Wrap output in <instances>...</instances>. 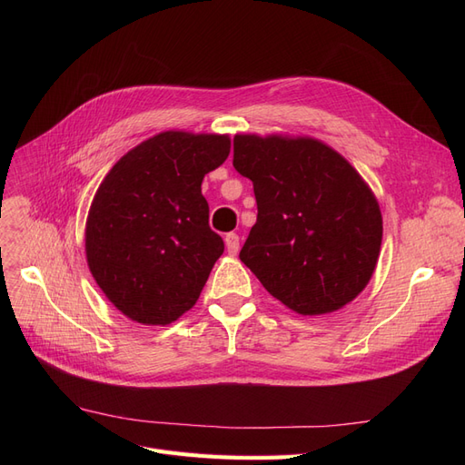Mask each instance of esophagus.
<instances>
[{
  "label": "esophagus",
  "instance_id": "esophagus-1",
  "mask_svg": "<svg viewBox=\"0 0 465 465\" xmlns=\"http://www.w3.org/2000/svg\"><path fill=\"white\" fill-rule=\"evenodd\" d=\"M224 244H227V252L231 256L238 254V250H241V238H238L236 232H229L224 236Z\"/></svg>",
  "mask_w": 465,
  "mask_h": 465
}]
</instances>
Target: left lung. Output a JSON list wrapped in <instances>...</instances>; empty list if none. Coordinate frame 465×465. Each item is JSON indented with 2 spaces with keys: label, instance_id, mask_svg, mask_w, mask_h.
<instances>
[{
  "label": "left lung",
  "instance_id": "8db88e82",
  "mask_svg": "<svg viewBox=\"0 0 465 465\" xmlns=\"http://www.w3.org/2000/svg\"><path fill=\"white\" fill-rule=\"evenodd\" d=\"M232 164L258 219L241 250L265 291L304 316L335 312L369 285L382 215L367 182L312 137L236 135Z\"/></svg>",
  "mask_w": 465,
  "mask_h": 465
}]
</instances>
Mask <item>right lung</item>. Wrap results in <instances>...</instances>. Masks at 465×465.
Here are the masks:
<instances>
[{
  "label": "right lung",
  "instance_id": "add662e5",
  "mask_svg": "<svg viewBox=\"0 0 465 465\" xmlns=\"http://www.w3.org/2000/svg\"><path fill=\"white\" fill-rule=\"evenodd\" d=\"M229 153V135L163 132L125 153L98 186L87 263L124 316L166 326L200 299L224 250L202 182Z\"/></svg>",
  "mask_w": 465,
  "mask_h": 465
}]
</instances>
